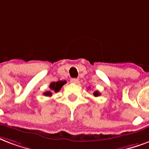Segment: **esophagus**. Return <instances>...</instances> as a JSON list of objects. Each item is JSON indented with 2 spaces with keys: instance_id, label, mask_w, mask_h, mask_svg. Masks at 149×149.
Returning <instances> with one entry per match:
<instances>
[{
  "instance_id": "34e87169",
  "label": "esophagus",
  "mask_w": 149,
  "mask_h": 149,
  "mask_svg": "<svg viewBox=\"0 0 149 149\" xmlns=\"http://www.w3.org/2000/svg\"><path fill=\"white\" fill-rule=\"evenodd\" d=\"M70 82L72 83V84H77V83L79 82V79H76V78H72V79H71V80H70Z\"/></svg>"
}]
</instances>
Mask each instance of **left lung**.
<instances>
[{
    "label": "left lung",
    "instance_id": "8db88e82",
    "mask_svg": "<svg viewBox=\"0 0 149 149\" xmlns=\"http://www.w3.org/2000/svg\"><path fill=\"white\" fill-rule=\"evenodd\" d=\"M100 95H101V94H100V93L98 92L97 91H95V92H94V95H95V97H97V96H99Z\"/></svg>",
    "mask_w": 149,
    "mask_h": 149
}]
</instances>
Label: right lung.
<instances>
[{"instance_id":"obj_1","label":"right lung","mask_w":149,"mask_h":149,"mask_svg":"<svg viewBox=\"0 0 149 149\" xmlns=\"http://www.w3.org/2000/svg\"><path fill=\"white\" fill-rule=\"evenodd\" d=\"M66 83L65 80L64 81H57V82H52L50 84V91H46L44 93V95L45 96H52V93L53 92H58L59 91L60 89L62 88L63 85Z\"/></svg>"}]
</instances>
